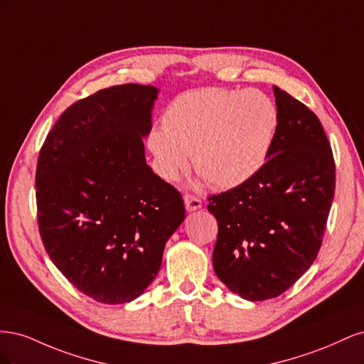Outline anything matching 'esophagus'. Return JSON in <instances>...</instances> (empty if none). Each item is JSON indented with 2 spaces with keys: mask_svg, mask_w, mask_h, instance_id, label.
Here are the masks:
<instances>
[{
  "mask_svg": "<svg viewBox=\"0 0 364 364\" xmlns=\"http://www.w3.org/2000/svg\"><path fill=\"white\" fill-rule=\"evenodd\" d=\"M183 202H185L186 211H197V209L202 208V202L197 199V197L190 196V194H185L183 196Z\"/></svg>",
  "mask_w": 364,
  "mask_h": 364,
  "instance_id": "34e87169",
  "label": "esophagus"
}]
</instances>
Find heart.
<instances>
[{
	"label": "heart",
	"instance_id": "obj_1",
	"mask_svg": "<svg viewBox=\"0 0 364 364\" xmlns=\"http://www.w3.org/2000/svg\"><path fill=\"white\" fill-rule=\"evenodd\" d=\"M162 124L147 138L162 179H178L193 155L202 178L214 188L230 190L250 181L266 164L279 112L270 97L255 90L203 87L176 97Z\"/></svg>",
	"mask_w": 364,
	"mask_h": 364
}]
</instances>
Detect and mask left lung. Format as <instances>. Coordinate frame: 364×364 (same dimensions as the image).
Returning a JSON list of instances; mask_svg holds the SVG:
<instances>
[{
	"mask_svg": "<svg viewBox=\"0 0 364 364\" xmlns=\"http://www.w3.org/2000/svg\"><path fill=\"white\" fill-rule=\"evenodd\" d=\"M279 126L262 168L209 197L218 223L217 278L246 301L277 297L311 267L336 190V165L321 121L273 86Z\"/></svg>",
	"mask_w": 364,
	"mask_h": 364,
	"instance_id": "1",
	"label": "left lung"
}]
</instances>
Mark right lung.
Masks as SVG:
<instances>
[{
    "label": "right lung",
    "mask_w": 364,
    "mask_h": 364,
    "mask_svg": "<svg viewBox=\"0 0 364 364\" xmlns=\"http://www.w3.org/2000/svg\"><path fill=\"white\" fill-rule=\"evenodd\" d=\"M159 90L126 83L70 106L41 149L42 243L65 278L102 304H126L156 278L185 220L179 191L146 162Z\"/></svg>",
    "instance_id": "obj_1"
}]
</instances>
